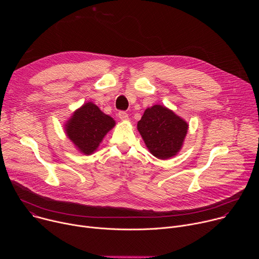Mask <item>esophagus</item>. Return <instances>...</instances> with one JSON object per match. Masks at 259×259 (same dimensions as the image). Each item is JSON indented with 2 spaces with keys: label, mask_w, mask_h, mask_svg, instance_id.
Returning <instances> with one entry per match:
<instances>
[{
  "label": "esophagus",
  "mask_w": 259,
  "mask_h": 259,
  "mask_svg": "<svg viewBox=\"0 0 259 259\" xmlns=\"http://www.w3.org/2000/svg\"><path fill=\"white\" fill-rule=\"evenodd\" d=\"M118 116H119V118H120L121 120H128V118H129V117H128V114H127L126 112H124V110H120Z\"/></svg>",
  "instance_id": "1"
}]
</instances>
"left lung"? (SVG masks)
<instances>
[{"label": "left lung", "mask_w": 259, "mask_h": 259, "mask_svg": "<svg viewBox=\"0 0 259 259\" xmlns=\"http://www.w3.org/2000/svg\"><path fill=\"white\" fill-rule=\"evenodd\" d=\"M188 124L172 110L162 105H154L145 109L137 129L147 149L159 159L175 156L182 146L188 132Z\"/></svg>", "instance_id": "obj_1"}]
</instances>
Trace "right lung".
I'll use <instances>...</instances> for the list:
<instances>
[{"instance_id": "right-lung-1", "label": "right lung", "mask_w": 259, "mask_h": 259, "mask_svg": "<svg viewBox=\"0 0 259 259\" xmlns=\"http://www.w3.org/2000/svg\"><path fill=\"white\" fill-rule=\"evenodd\" d=\"M114 126L113 118L103 114L92 102H88L73 113L65 130L78 149L85 155H90Z\"/></svg>"}]
</instances>
